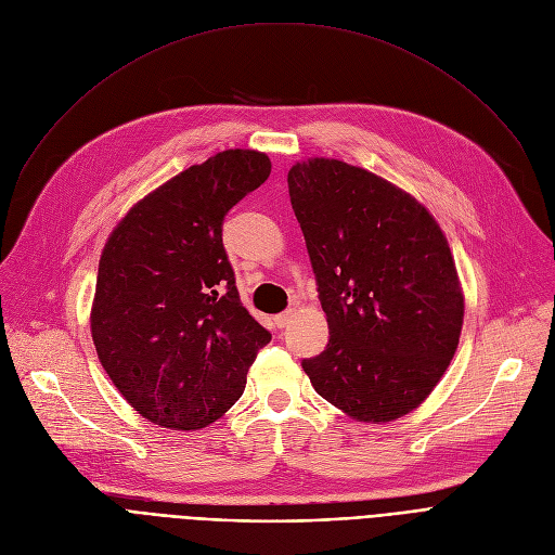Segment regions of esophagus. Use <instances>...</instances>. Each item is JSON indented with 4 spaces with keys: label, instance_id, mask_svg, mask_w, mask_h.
Instances as JSON below:
<instances>
[{
    "label": "esophagus",
    "instance_id": "1",
    "mask_svg": "<svg viewBox=\"0 0 555 555\" xmlns=\"http://www.w3.org/2000/svg\"><path fill=\"white\" fill-rule=\"evenodd\" d=\"M297 317V312L295 310H285V312H281V314H276L274 317V324L279 326V328H285V326H289L293 324V319Z\"/></svg>",
    "mask_w": 555,
    "mask_h": 555
}]
</instances>
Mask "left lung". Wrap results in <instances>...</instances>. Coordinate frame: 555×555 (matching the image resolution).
I'll return each mask as SVG.
<instances>
[{
	"instance_id": "8db88e82",
	"label": "left lung",
	"mask_w": 555,
	"mask_h": 555,
	"mask_svg": "<svg viewBox=\"0 0 555 555\" xmlns=\"http://www.w3.org/2000/svg\"><path fill=\"white\" fill-rule=\"evenodd\" d=\"M287 189L331 331L304 371L348 418H402L441 383L461 337L465 299L441 224L412 193L339 159L295 162Z\"/></svg>"
}]
</instances>
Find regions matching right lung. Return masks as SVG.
<instances>
[{
  "instance_id": "right-lung-1",
  "label": "right lung",
  "mask_w": 555,
  "mask_h": 555,
  "mask_svg": "<svg viewBox=\"0 0 555 555\" xmlns=\"http://www.w3.org/2000/svg\"><path fill=\"white\" fill-rule=\"evenodd\" d=\"M270 157L229 149L143 195L99 260L90 328L112 385L151 423L195 431L236 402L272 335L241 304L222 245L231 207Z\"/></svg>"
}]
</instances>
